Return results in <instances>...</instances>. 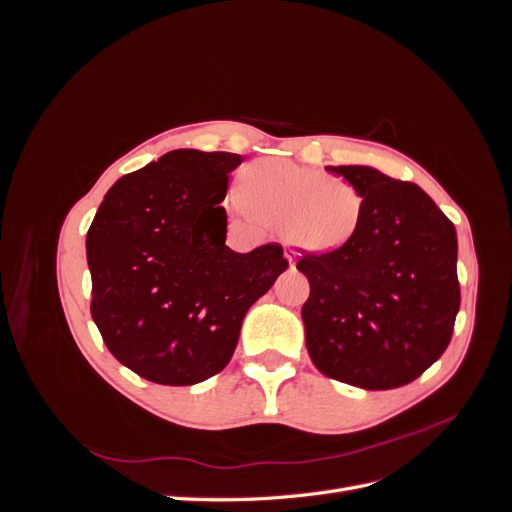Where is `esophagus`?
<instances>
[{
  "label": "esophagus",
  "instance_id": "1",
  "mask_svg": "<svg viewBox=\"0 0 512 512\" xmlns=\"http://www.w3.org/2000/svg\"><path fill=\"white\" fill-rule=\"evenodd\" d=\"M284 256L288 258V265H290V267H294V262H297V252H294L290 245H286V247H284Z\"/></svg>",
  "mask_w": 512,
  "mask_h": 512
}]
</instances>
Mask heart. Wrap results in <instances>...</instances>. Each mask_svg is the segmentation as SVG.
Returning a JSON list of instances; mask_svg holds the SVG:
<instances>
[{"label":"heart","instance_id":"heart-1","mask_svg":"<svg viewBox=\"0 0 512 512\" xmlns=\"http://www.w3.org/2000/svg\"><path fill=\"white\" fill-rule=\"evenodd\" d=\"M232 209L256 213L262 222L284 228L288 239L316 252L344 247L361 226L363 194L346 179L286 160H258L243 170L241 194Z\"/></svg>","mask_w":512,"mask_h":512}]
</instances>
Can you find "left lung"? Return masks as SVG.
I'll use <instances>...</instances> for the list:
<instances>
[{"mask_svg":"<svg viewBox=\"0 0 512 512\" xmlns=\"http://www.w3.org/2000/svg\"><path fill=\"white\" fill-rule=\"evenodd\" d=\"M363 194L356 235L305 252V346L324 376L367 391L404 386L436 363L461 303L457 232L416 183L367 166H329Z\"/></svg>","mask_w":512,"mask_h":512,"instance_id":"8db88e82","label":"left lung"}]
</instances>
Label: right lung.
Returning <instances> with one entry per match:
<instances>
[{"label": "right lung", "mask_w": 512, "mask_h": 512, "mask_svg": "<svg viewBox=\"0 0 512 512\" xmlns=\"http://www.w3.org/2000/svg\"><path fill=\"white\" fill-rule=\"evenodd\" d=\"M237 153L175 149L121 177L87 230L91 318L141 378L190 386L228 365L241 322L288 260L280 243L237 254L222 200Z\"/></svg>", "instance_id": "obj_1"}]
</instances>
